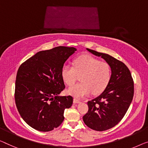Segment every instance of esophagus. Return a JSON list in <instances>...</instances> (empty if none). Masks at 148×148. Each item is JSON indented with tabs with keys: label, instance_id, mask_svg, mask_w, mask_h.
<instances>
[{
	"label": "esophagus",
	"instance_id": "1",
	"mask_svg": "<svg viewBox=\"0 0 148 148\" xmlns=\"http://www.w3.org/2000/svg\"><path fill=\"white\" fill-rule=\"evenodd\" d=\"M73 102H74V103H79L80 102V100H77V99L74 98V100H73Z\"/></svg>",
	"mask_w": 148,
	"mask_h": 148
}]
</instances>
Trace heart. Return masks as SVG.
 Here are the masks:
<instances>
[{
  "mask_svg": "<svg viewBox=\"0 0 148 148\" xmlns=\"http://www.w3.org/2000/svg\"><path fill=\"white\" fill-rule=\"evenodd\" d=\"M110 66L107 62L90 55H83L75 59L73 67L63 65L61 76L68 86L73 85L81 76L82 82L70 87L67 93L76 98H82L90 94L102 92L108 84L111 78Z\"/></svg>",
  "mask_w": 148,
  "mask_h": 148,
  "instance_id": "b5f03b06",
  "label": "heart"
}]
</instances>
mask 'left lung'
Listing matches in <instances>:
<instances>
[{"instance_id": "1", "label": "left lung", "mask_w": 148, "mask_h": 148, "mask_svg": "<svg viewBox=\"0 0 148 148\" xmlns=\"http://www.w3.org/2000/svg\"><path fill=\"white\" fill-rule=\"evenodd\" d=\"M86 49L105 60L111 68L108 84L100 95L88 101V112L83 116L84 122L90 128L105 131L118 124L128 110L134 96L133 79L122 62L109 54Z\"/></svg>"}]
</instances>
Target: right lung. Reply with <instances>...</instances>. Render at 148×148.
<instances>
[{"label": "right lung", "mask_w": 148, "mask_h": 148, "mask_svg": "<svg viewBox=\"0 0 148 148\" xmlns=\"http://www.w3.org/2000/svg\"><path fill=\"white\" fill-rule=\"evenodd\" d=\"M76 48L58 46L42 50L22 64L17 72L15 102L20 115L30 127L40 132L58 127L72 96H59L65 85L61 69Z\"/></svg>", "instance_id": "right-lung-1"}]
</instances>
